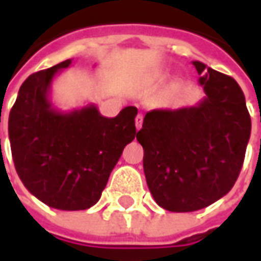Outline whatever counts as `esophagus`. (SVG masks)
<instances>
[{"instance_id":"obj_1","label":"esophagus","mask_w":261,"mask_h":261,"mask_svg":"<svg viewBox=\"0 0 261 261\" xmlns=\"http://www.w3.org/2000/svg\"><path fill=\"white\" fill-rule=\"evenodd\" d=\"M142 120H144L142 114H137V117H136V128L137 130H140V128H141Z\"/></svg>"}]
</instances>
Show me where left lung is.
Returning <instances> with one entry per match:
<instances>
[{"instance_id": "obj_1", "label": "left lung", "mask_w": 261, "mask_h": 261, "mask_svg": "<svg viewBox=\"0 0 261 261\" xmlns=\"http://www.w3.org/2000/svg\"><path fill=\"white\" fill-rule=\"evenodd\" d=\"M193 65L205 93L202 100L151 110L137 133L148 189L159 207L172 213L201 210L229 193L252 130L238 82L200 61Z\"/></svg>"}]
</instances>
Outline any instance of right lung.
<instances>
[{
    "label": "right lung",
    "instance_id": "right-lung-1",
    "mask_svg": "<svg viewBox=\"0 0 261 261\" xmlns=\"http://www.w3.org/2000/svg\"><path fill=\"white\" fill-rule=\"evenodd\" d=\"M65 60L28 76L11 109L8 134L15 169L23 186L63 211L95 205L124 147L136 138L138 110L127 106L105 117L95 105L60 112L48 95Z\"/></svg>",
    "mask_w": 261,
    "mask_h": 261
}]
</instances>
